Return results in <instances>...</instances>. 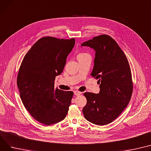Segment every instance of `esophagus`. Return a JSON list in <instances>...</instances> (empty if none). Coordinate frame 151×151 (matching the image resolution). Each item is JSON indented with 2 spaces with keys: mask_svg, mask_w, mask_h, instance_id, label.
Returning <instances> with one entry per match:
<instances>
[{
  "mask_svg": "<svg viewBox=\"0 0 151 151\" xmlns=\"http://www.w3.org/2000/svg\"><path fill=\"white\" fill-rule=\"evenodd\" d=\"M82 93L81 92H79L78 91V90H75L74 91V94L76 95V96H78L79 95H81Z\"/></svg>",
  "mask_w": 151,
  "mask_h": 151,
  "instance_id": "34e87169",
  "label": "esophagus"
}]
</instances>
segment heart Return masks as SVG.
Here are the masks:
<instances>
[{"label":"heart","mask_w":151,"mask_h":151,"mask_svg":"<svg viewBox=\"0 0 151 151\" xmlns=\"http://www.w3.org/2000/svg\"><path fill=\"white\" fill-rule=\"evenodd\" d=\"M88 55V54H87V53H79V54L78 55V56H84V55Z\"/></svg>","instance_id":"b5f03b06"}]
</instances>
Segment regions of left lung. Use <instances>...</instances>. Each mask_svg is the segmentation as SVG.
Here are the masks:
<instances>
[{
  "instance_id": "obj_1",
  "label": "left lung",
  "mask_w": 151,
  "mask_h": 151,
  "mask_svg": "<svg viewBox=\"0 0 151 151\" xmlns=\"http://www.w3.org/2000/svg\"><path fill=\"white\" fill-rule=\"evenodd\" d=\"M81 45L95 50L91 75L101 83L98 94L84 93L87 104L83 112L90 123L106 125L121 114L130 101L133 90L131 70L123 50L109 35L94 37Z\"/></svg>"
}]
</instances>
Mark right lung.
Segmentation results:
<instances>
[{
  "label": "right lung",
  "instance_id": "1",
  "mask_svg": "<svg viewBox=\"0 0 151 151\" xmlns=\"http://www.w3.org/2000/svg\"><path fill=\"white\" fill-rule=\"evenodd\" d=\"M75 38L43 37L24 56L17 77L20 97L24 107L37 121L45 125L64 119L73 92L55 88V80L64 68Z\"/></svg>",
  "mask_w": 151,
  "mask_h": 151
}]
</instances>
